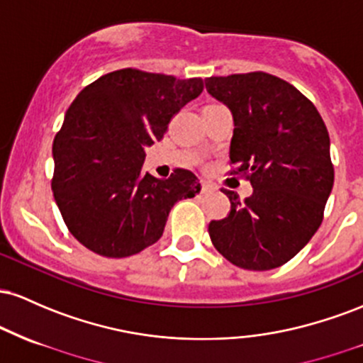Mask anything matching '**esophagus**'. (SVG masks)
<instances>
[{"label": "esophagus", "mask_w": 363, "mask_h": 363, "mask_svg": "<svg viewBox=\"0 0 363 363\" xmlns=\"http://www.w3.org/2000/svg\"><path fill=\"white\" fill-rule=\"evenodd\" d=\"M211 191H215V186L211 184V182L203 181L201 182V193H211Z\"/></svg>", "instance_id": "esophagus-1"}]
</instances>
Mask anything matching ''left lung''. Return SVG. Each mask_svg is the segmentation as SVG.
Returning <instances> with one entry per match:
<instances>
[{
    "label": "left lung",
    "mask_w": 363,
    "mask_h": 363,
    "mask_svg": "<svg viewBox=\"0 0 363 363\" xmlns=\"http://www.w3.org/2000/svg\"><path fill=\"white\" fill-rule=\"evenodd\" d=\"M205 83L234 118L230 174H242L252 186L244 201L223 189L230 211L211 220L210 239L239 268H278L323 222L335 182L326 124L306 95L274 74L210 77Z\"/></svg>",
    "instance_id": "8db88e82"
}]
</instances>
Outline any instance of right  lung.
<instances>
[{"mask_svg": "<svg viewBox=\"0 0 363 363\" xmlns=\"http://www.w3.org/2000/svg\"><path fill=\"white\" fill-rule=\"evenodd\" d=\"M201 91V78L124 68L77 95L52 143L51 186L78 242L104 257L138 254L164 234L170 208L199 193L191 170L157 179L143 162L145 148Z\"/></svg>", "mask_w": 363, "mask_h": 363, "instance_id": "add662e5", "label": "right lung"}]
</instances>
